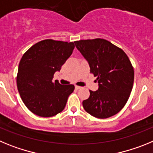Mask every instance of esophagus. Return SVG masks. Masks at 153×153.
I'll list each match as a JSON object with an SVG mask.
<instances>
[{"label": "esophagus", "mask_w": 153, "mask_h": 153, "mask_svg": "<svg viewBox=\"0 0 153 153\" xmlns=\"http://www.w3.org/2000/svg\"><path fill=\"white\" fill-rule=\"evenodd\" d=\"M82 88V87L78 86V85H75V89H77V90H78V89H80V88Z\"/></svg>", "instance_id": "34e87169"}]
</instances>
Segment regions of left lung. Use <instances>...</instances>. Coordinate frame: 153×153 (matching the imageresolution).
Masks as SVG:
<instances>
[{"instance_id": "1", "label": "left lung", "mask_w": 153, "mask_h": 153, "mask_svg": "<svg viewBox=\"0 0 153 153\" xmlns=\"http://www.w3.org/2000/svg\"><path fill=\"white\" fill-rule=\"evenodd\" d=\"M75 46L88 62L91 73L99 88L83 100L84 109L94 117L104 119L123 109L130 97L134 70L123 49L104 39L75 41Z\"/></svg>"}]
</instances>
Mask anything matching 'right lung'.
<instances>
[{
  "mask_svg": "<svg viewBox=\"0 0 153 153\" xmlns=\"http://www.w3.org/2000/svg\"><path fill=\"white\" fill-rule=\"evenodd\" d=\"M72 42L45 39L30 48L22 56L16 85L26 107L37 116L49 117L62 112L73 85L53 82V75L71 55Z\"/></svg>",
  "mask_w": 153,
  "mask_h": 153,
  "instance_id": "right-lung-1",
  "label": "right lung"
}]
</instances>
